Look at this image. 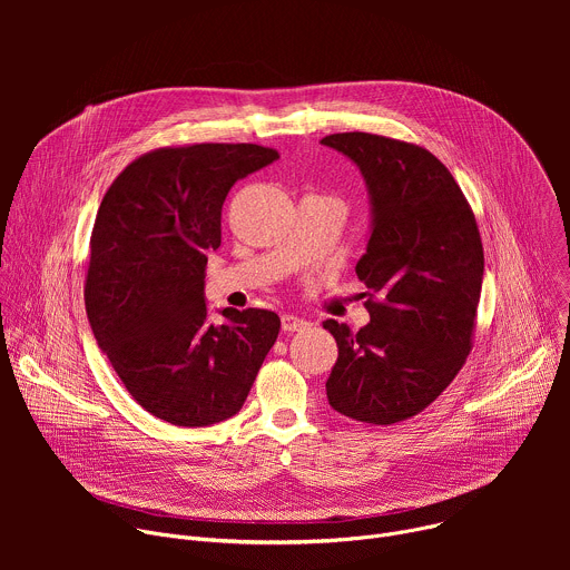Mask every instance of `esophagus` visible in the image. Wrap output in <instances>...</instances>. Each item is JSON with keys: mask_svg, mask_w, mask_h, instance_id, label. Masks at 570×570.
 Segmentation results:
<instances>
[{"mask_svg": "<svg viewBox=\"0 0 570 570\" xmlns=\"http://www.w3.org/2000/svg\"><path fill=\"white\" fill-rule=\"evenodd\" d=\"M308 327V322L304 317H297V315H282V330L293 334V332H302Z\"/></svg>", "mask_w": 570, "mask_h": 570, "instance_id": "34e87169", "label": "esophagus"}]
</instances>
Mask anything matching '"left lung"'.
I'll return each mask as SVG.
<instances>
[{
  "label": "left lung",
  "mask_w": 570,
  "mask_h": 570,
  "mask_svg": "<svg viewBox=\"0 0 570 570\" xmlns=\"http://www.w3.org/2000/svg\"><path fill=\"white\" fill-rule=\"evenodd\" d=\"M361 169L372 234L356 264L370 322L324 320L338 345L332 409L390 426L431 405L462 370L475 332L484 255L471 205L426 148L370 132L322 139Z\"/></svg>",
  "instance_id": "1"
}]
</instances>
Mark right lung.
Instances as JSON below:
<instances>
[{"instance_id": "obj_1", "label": "right lung", "mask_w": 570, "mask_h": 570, "mask_svg": "<svg viewBox=\"0 0 570 570\" xmlns=\"http://www.w3.org/2000/svg\"><path fill=\"white\" fill-rule=\"evenodd\" d=\"M279 153L259 144L165 146L139 155L106 191L90 238L86 311L130 396L174 426L240 411L277 341L279 315L207 317V255L220 246L227 191Z\"/></svg>"}]
</instances>
